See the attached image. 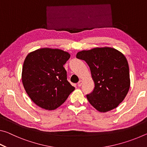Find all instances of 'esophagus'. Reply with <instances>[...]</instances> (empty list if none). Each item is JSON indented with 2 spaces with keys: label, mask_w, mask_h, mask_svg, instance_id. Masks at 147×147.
<instances>
[{
  "label": "esophagus",
  "mask_w": 147,
  "mask_h": 147,
  "mask_svg": "<svg viewBox=\"0 0 147 147\" xmlns=\"http://www.w3.org/2000/svg\"><path fill=\"white\" fill-rule=\"evenodd\" d=\"M82 84H83V81L82 80H80L78 82V87L82 86Z\"/></svg>",
  "instance_id": "34e87169"
}]
</instances>
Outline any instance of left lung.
<instances>
[{"label":"left lung","instance_id":"obj_1","mask_svg":"<svg viewBox=\"0 0 147 147\" xmlns=\"http://www.w3.org/2000/svg\"><path fill=\"white\" fill-rule=\"evenodd\" d=\"M76 57L85 61L90 68L94 88L86 96L91 105L102 113L116 108L130 87L125 56L112 47H104L80 51Z\"/></svg>","mask_w":147,"mask_h":147}]
</instances>
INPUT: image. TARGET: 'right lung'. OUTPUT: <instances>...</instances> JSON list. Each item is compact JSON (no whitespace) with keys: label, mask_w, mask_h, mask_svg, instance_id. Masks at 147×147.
<instances>
[{"label":"right lung","mask_w":147,"mask_h":147,"mask_svg":"<svg viewBox=\"0 0 147 147\" xmlns=\"http://www.w3.org/2000/svg\"><path fill=\"white\" fill-rule=\"evenodd\" d=\"M70 56L67 52L52 48L37 49L26 56L22 70V82L37 106L53 110L74 90L67 80V71L63 67Z\"/></svg>","instance_id":"add662e5"}]
</instances>
